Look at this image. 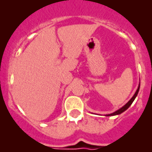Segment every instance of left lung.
I'll return each mask as SVG.
<instances>
[{"label":"left lung","instance_id":"8db88e82","mask_svg":"<svg viewBox=\"0 0 152 152\" xmlns=\"http://www.w3.org/2000/svg\"><path fill=\"white\" fill-rule=\"evenodd\" d=\"M140 85H139V86H138V89H137V90L136 91V93H135V94L133 95V97H132L131 99L129 100V102L127 103L126 104H124V106L122 107V108H121L120 109H118V110H116V112H114V113H113L111 114H108V115H106L107 116H115V115H119V114H121L123 112H124L126 109H128L129 108V106L131 105L132 104V102H134V100H135V98L136 97V96H137V94H138V93H139V89H140Z\"/></svg>","mask_w":152,"mask_h":152}]
</instances>
